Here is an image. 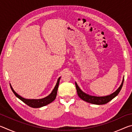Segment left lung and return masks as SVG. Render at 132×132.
<instances>
[{"instance_id": "1", "label": "left lung", "mask_w": 132, "mask_h": 132, "mask_svg": "<svg viewBox=\"0 0 132 132\" xmlns=\"http://www.w3.org/2000/svg\"><path fill=\"white\" fill-rule=\"evenodd\" d=\"M123 81H124V77H123V79L122 80V82L121 84H120V86L114 93H112L110 95L104 96V97H97V96H93V95H90L89 94H87L83 92V91L80 88L76 82H75V84H76V87L77 94L81 100H84V101L89 102V103H91V104H93L95 105H103V104H105L106 103H108V102L111 101L113 98H114L115 97H117L122 87Z\"/></svg>"}]
</instances>
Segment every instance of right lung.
I'll return each instance as SVG.
<instances>
[{
  "mask_svg": "<svg viewBox=\"0 0 132 132\" xmlns=\"http://www.w3.org/2000/svg\"><path fill=\"white\" fill-rule=\"evenodd\" d=\"M60 79H61V77H59V79H57L56 84L54 88L53 89L52 91L51 92L50 94L48 95L47 97L43 98H41V99H26V98H24L23 97H22L21 96L18 94L13 90L12 86H11L10 84V86L11 89H12L13 93L14 94V95L16 96L18 98H19L21 101L24 102V103L27 105L29 106L32 107V108H37L45 106L46 105L50 104L52 101H54L57 95V91L58 87H59Z\"/></svg>",
  "mask_w": 132,
  "mask_h": 132,
  "instance_id": "add662e5",
  "label": "right lung"
}]
</instances>
